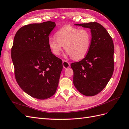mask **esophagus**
Returning <instances> with one entry per match:
<instances>
[{"label": "esophagus", "mask_w": 129, "mask_h": 129, "mask_svg": "<svg viewBox=\"0 0 129 129\" xmlns=\"http://www.w3.org/2000/svg\"><path fill=\"white\" fill-rule=\"evenodd\" d=\"M62 65H63V68L65 69H67L69 67H70V63L69 62L65 61V60H62Z\"/></svg>", "instance_id": "1"}]
</instances>
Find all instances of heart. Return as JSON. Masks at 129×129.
Listing matches in <instances>:
<instances>
[{
	"label": "heart",
	"instance_id": "obj_1",
	"mask_svg": "<svg viewBox=\"0 0 129 129\" xmlns=\"http://www.w3.org/2000/svg\"><path fill=\"white\" fill-rule=\"evenodd\" d=\"M55 38L48 40L49 47L55 55L60 54L63 46L68 54L76 60L84 58L89 51L91 35L88 29L67 26L56 33Z\"/></svg>",
	"mask_w": 129,
	"mask_h": 129
}]
</instances>
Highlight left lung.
I'll return each instance as SVG.
<instances>
[{"label": "left lung", "instance_id": "obj_1", "mask_svg": "<svg viewBox=\"0 0 129 129\" xmlns=\"http://www.w3.org/2000/svg\"><path fill=\"white\" fill-rule=\"evenodd\" d=\"M75 25L89 28L91 41L85 57L71 64L74 84L83 95L94 96L104 89L113 75V42L106 29L97 22Z\"/></svg>", "mask_w": 129, "mask_h": 129}]
</instances>
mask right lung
<instances>
[{
	"label": "right lung",
	"instance_id": "right-lung-1",
	"mask_svg": "<svg viewBox=\"0 0 129 129\" xmlns=\"http://www.w3.org/2000/svg\"><path fill=\"white\" fill-rule=\"evenodd\" d=\"M55 25L47 21L23 26L16 33L11 48L16 81L26 93L40 100L55 94L62 69V60L48 45Z\"/></svg>",
	"mask_w": 129,
	"mask_h": 129
}]
</instances>
